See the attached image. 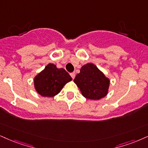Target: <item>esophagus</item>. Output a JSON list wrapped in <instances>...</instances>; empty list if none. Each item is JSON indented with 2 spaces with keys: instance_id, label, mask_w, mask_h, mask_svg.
Listing matches in <instances>:
<instances>
[{
  "instance_id": "34e87169",
  "label": "esophagus",
  "mask_w": 148,
  "mask_h": 148,
  "mask_svg": "<svg viewBox=\"0 0 148 148\" xmlns=\"http://www.w3.org/2000/svg\"><path fill=\"white\" fill-rule=\"evenodd\" d=\"M70 75H71V77H72L73 79H74L75 77V72H73V73H71Z\"/></svg>"
}]
</instances>
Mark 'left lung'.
Listing matches in <instances>:
<instances>
[{
    "label": "left lung",
    "mask_w": 148,
    "mask_h": 148,
    "mask_svg": "<svg viewBox=\"0 0 148 148\" xmlns=\"http://www.w3.org/2000/svg\"><path fill=\"white\" fill-rule=\"evenodd\" d=\"M74 82L86 99L99 100L108 95L110 80L92 63H87L80 69Z\"/></svg>",
    "instance_id": "obj_1"
}]
</instances>
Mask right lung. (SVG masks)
Wrapping results in <instances>:
<instances>
[{"label": "right lung", "mask_w": 148, "mask_h": 148, "mask_svg": "<svg viewBox=\"0 0 148 148\" xmlns=\"http://www.w3.org/2000/svg\"><path fill=\"white\" fill-rule=\"evenodd\" d=\"M71 80L72 77L64 69H58L54 64L49 63L35 76L34 88L42 97H53Z\"/></svg>", "instance_id": "add662e5"}]
</instances>
